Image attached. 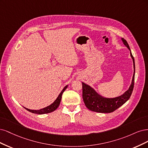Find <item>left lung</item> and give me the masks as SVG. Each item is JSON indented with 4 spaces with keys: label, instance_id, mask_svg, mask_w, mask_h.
Wrapping results in <instances>:
<instances>
[{
    "label": "left lung",
    "instance_id": "obj_1",
    "mask_svg": "<svg viewBox=\"0 0 148 148\" xmlns=\"http://www.w3.org/2000/svg\"><path fill=\"white\" fill-rule=\"evenodd\" d=\"M121 39L123 44L130 50V56L133 60L134 73H133L131 85L127 91L121 95V96L115 98H106L99 95L90 85L82 82L83 100L85 106L90 111L101 113H110L114 112L119 107L122 106L125 103H126L129 99L132 93L133 87H134L135 74V60L132 54L130 47L128 45L126 40L123 39V38H122Z\"/></svg>",
    "mask_w": 148,
    "mask_h": 148
}]
</instances>
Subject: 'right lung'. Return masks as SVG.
<instances>
[{"label": "right lung", "mask_w": 148, "mask_h": 148, "mask_svg": "<svg viewBox=\"0 0 148 148\" xmlns=\"http://www.w3.org/2000/svg\"><path fill=\"white\" fill-rule=\"evenodd\" d=\"M68 86V85H66L64 87V88L62 90V91L61 92V93H60V95H58V97H57V98L55 99V101L51 104L50 105L47 106L44 108H42L39 109V110H32V109H27L26 108H25L26 110H27L28 111H29L32 113H34V114H48L50 112H53L54 111H55L56 109L58 108V107L59 106L60 102H61V97H62V94L64 92V90L67 88Z\"/></svg>", "instance_id": "obj_1"}]
</instances>
